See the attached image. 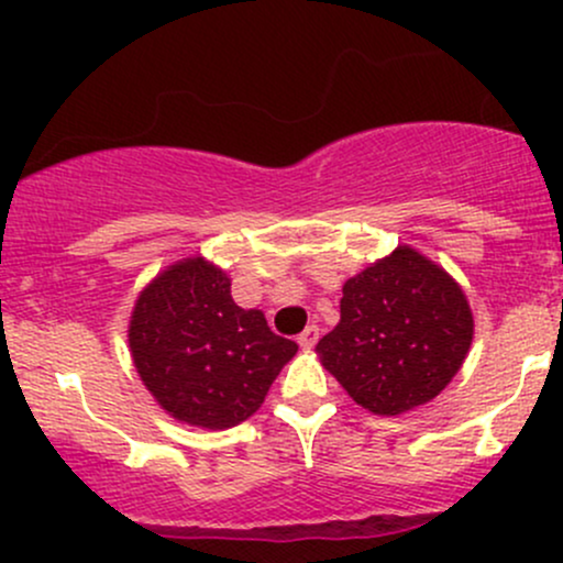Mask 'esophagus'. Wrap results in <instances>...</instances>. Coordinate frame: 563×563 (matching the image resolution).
Instances as JSON below:
<instances>
[{"instance_id": "obj_1", "label": "esophagus", "mask_w": 563, "mask_h": 563, "mask_svg": "<svg viewBox=\"0 0 563 563\" xmlns=\"http://www.w3.org/2000/svg\"><path fill=\"white\" fill-rule=\"evenodd\" d=\"M318 339H320V328L318 325H307L299 335V344L303 349H312L314 344H318Z\"/></svg>"}]
</instances>
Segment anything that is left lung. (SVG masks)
<instances>
[{
	"label": "left lung",
	"instance_id": "obj_1",
	"mask_svg": "<svg viewBox=\"0 0 563 563\" xmlns=\"http://www.w3.org/2000/svg\"><path fill=\"white\" fill-rule=\"evenodd\" d=\"M474 318L461 286L410 245L344 283L341 320L318 354L376 416L431 402L466 360Z\"/></svg>",
	"mask_w": 563,
	"mask_h": 563
}]
</instances>
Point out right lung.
Here are the masks:
<instances>
[{
	"label": "right lung",
	"instance_id": "right-lung-1",
	"mask_svg": "<svg viewBox=\"0 0 563 563\" xmlns=\"http://www.w3.org/2000/svg\"><path fill=\"white\" fill-rule=\"evenodd\" d=\"M129 349L142 384L177 421L230 429L260 410L296 341L241 309L230 277L203 256L172 264L140 294Z\"/></svg>",
	"mask_w": 563,
	"mask_h": 563
}]
</instances>
